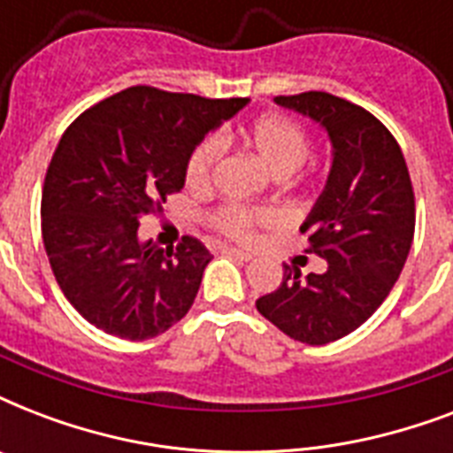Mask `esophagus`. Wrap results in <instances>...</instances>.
I'll return each mask as SVG.
<instances>
[{
    "label": "esophagus",
    "instance_id": "esophagus-1",
    "mask_svg": "<svg viewBox=\"0 0 453 453\" xmlns=\"http://www.w3.org/2000/svg\"><path fill=\"white\" fill-rule=\"evenodd\" d=\"M223 254L233 256V258H237V261H251V254H247V251H240V249L234 247H223Z\"/></svg>",
    "mask_w": 453,
    "mask_h": 453
}]
</instances>
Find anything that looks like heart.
<instances>
[{
  "mask_svg": "<svg viewBox=\"0 0 453 453\" xmlns=\"http://www.w3.org/2000/svg\"><path fill=\"white\" fill-rule=\"evenodd\" d=\"M247 141L251 143L261 159L275 171L277 176H289L301 166L310 155V138L301 124L291 117L270 115L258 117L247 131ZM220 157V138L211 136L192 150L185 164V185L190 190H204L213 178V169ZM277 216L270 209H256L244 204H226L211 213V226L219 233L233 240H254L261 227L273 226Z\"/></svg>",
  "mask_w": 453,
  "mask_h": 453,
  "instance_id": "1",
  "label": "heart"
}]
</instances>
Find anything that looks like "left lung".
<instances>
[{"label":"left lung","mask_w":453,"mask_h":453,"mask_svg":"<svg viewBox=\"0 0 453 453\" xmlns=\"http://www.w3.org/2000/svg\"><path fill=\"white\" fill-rule=\"evenodd\" d=\"M275 103L322 124L334 145L324 192L301 226L305 251L326 270L301 277L284 265L282 284L256 308L294 341L324 345L362 326L397 282L414 240V188L400 145L369 110L324 91Z\"/></svg>","instance_id":"obj_1"}]
</instances>
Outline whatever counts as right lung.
Segmentation results:
<instances>
[{"label":"right lung","instance_id":"right-lung-1","mask_svg":"<svg viewBox=\"0 0 453 453\" xmlns=\"http://www.w3.org/2000/svg\"><path fill=\"white\" fill-rule=\"evenodd\" d=\"M247 103L131 87L67 127L46 169L42 237L60 291L87 322L145 341L188 315L213 256L190 234L176 249L141 242L138 226L180 192L202 138Z\"/></svg>","mask_w":453,"mask_h":453}]
</instances>
